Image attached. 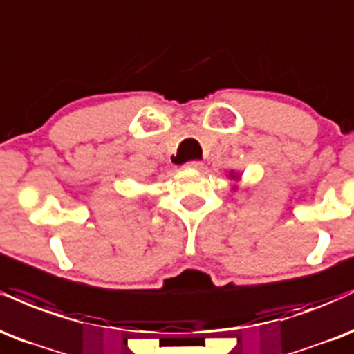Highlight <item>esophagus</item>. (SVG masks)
Returning a JSON list of instances; mask_svg holds the SVG:
<instances>
[{"instance_id":"1","label":"esophagus","mask_w":354,"mask_h":354,"mask_svg":"<svg viewBox=\"0 0 354 354\" xmlns=\"http://www.w3.org/2000/svg\"><path fill=\"white\" fill-rule=\"evenodd\" d=\"M203 167V164L201 160H190L185 164V169H190V170H201Z\"/></svg>"}]
</instances>
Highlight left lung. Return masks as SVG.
<instances>
[{
  "mask_svg": "<svg viewBox=\"0 0 354 354\" xmlns=\"http://www.w3.org/2000/svg\"><path fill=\"white\" fill-rule=\"evenodd\" d=\"M230 178H232V180H239L240 176H239V174H235L234 170H232V172H230ZM232 190H236V185L232 187Z\"/></svg>",
  "mask_w": 354,
  "mask_h": 354,
  "instance_id": "left-lung-1",
  "label": "left lung"
}]
</instances>
